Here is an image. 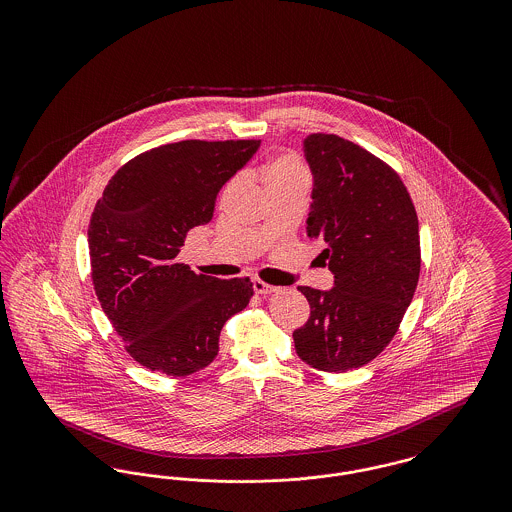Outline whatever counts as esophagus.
Returning <instances> with one entry per match:
<instances>
[{"mask_svg": "<svg viewBox=\"0 0 512 512\" xmlns=\"http://www.w3.org/2000/svg\"><path fill=\"white\" fill-rule=\"evenodd\" d=\"M253 290H255V293H259V295H268V293L276 292L274 286H270V284L259 280V278L253 280Z\"/></svg>", "mask_w": 512, "mask_h": 512, "instance_id": "obj_1", "label": "esophagus"}]
</instances>
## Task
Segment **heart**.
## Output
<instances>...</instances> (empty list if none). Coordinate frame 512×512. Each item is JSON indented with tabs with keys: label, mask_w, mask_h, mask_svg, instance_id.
Returning a JSON list of instances; mask_svg holds the SVG:
<instances>
[{
	"label": "heart",
	"mask_w": 512,
	"mask_h": 512,
	"mask_svg": "<svg viewBox=\"0 0 512 512\" xmlns=\"http://www.w3.org/2000/svg\"><path fill=\"white\" fill-rule=\"evenodd\" d=\"M303 167L299 165L297 159H293L292 155H278L274 159L267 161L261 169H259V176L263 180V184L268 186L272 182H278L282 178H288L293 174H301Z\"/></svg>",
	"instance_id": "1"
}]
</instances>
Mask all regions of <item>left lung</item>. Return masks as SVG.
<instances>
[{
    "instance_id": "obj_1",
    "label": "left lung",
    "mask_w": 512,
    "mask_h": 512,
    "mask_svg": "<svg viewBox=\"0 0 512 512\" xmlns=\"http://www.w3.org/2000/svg\"><path fill=\"white\" fill-rule=\"evenodd\" d=\"M315 176L309 238L334 272V288L299 286L311 305L293 332L301 361L324 372L361 368L393 340L413 301L420 236L413 199L388 163L336 134L303 142Z\"/></svg>"
}]
</instances>
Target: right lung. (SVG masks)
<instances>
[{
    "label": "right lung",
    "mask_w": 512,
    "mask_h": 512,
    "mask_svg": "<svg viewBox=\"0 0 512 512\" xmlns=\"http://www.w3.org/2000/svg\"><path fill=\"white\" fill-rule=\"evenodd\" d=\"M259 140H184L153 147L113 174L88 228L92 282L130 357L172 378L213 363L224 322L244 311L249 278L195 274L176 257L213 219L220 188Z\"/></svg>",
    "instance_id": "1"
}]
</instances>
